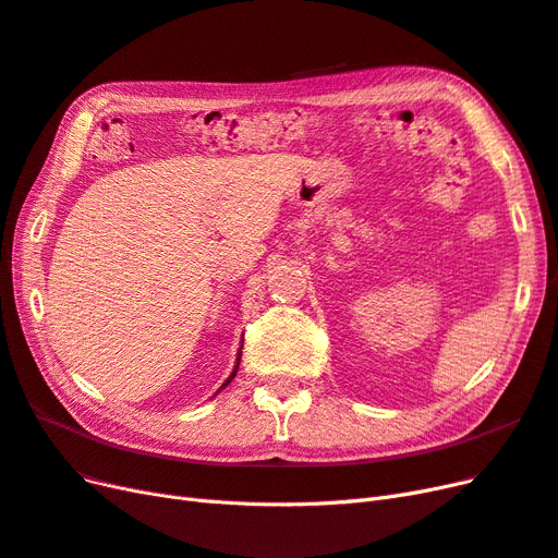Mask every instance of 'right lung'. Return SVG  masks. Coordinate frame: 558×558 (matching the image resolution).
Segmentation results:
<instances>
[{
    "instance_id": "right-lung-1",
    "label": "right lung",
    "mask_w": 558,
    "mask_h": 558,
    "mask_svg": "<svg viewBox=\"0 0 558 558\" xmlns=\"http://www.w3.org/2000/svg\"><path fill=\"white\" fill-rule=\"evenodd\" d=\"M240 359H242V356H240ZM240 359H238V361H240ZM238 367H240V363H238ZM238 367H234V373H232V375H230V377H228V379H226V384H223V386H221V388H226V386H228V384H230V381H232V379H234V375H238Z\"/></svg>"
}]
</instances>
